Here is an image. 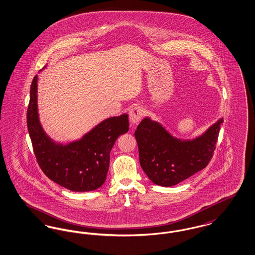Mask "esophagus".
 <instances>
[{
	"label": "esophagus",
	"instance_id": "esophagus-1",
	"mask_svg": "<svg viewBox=\"0 0 255 255\" xmlns=\"http://www.w3.org/2000/svg\"><path fill=\"white\" fill-rule=\"evenodd\" d=\"M143 110L140 107H133L129 112V120L132 125H135L142 118Z\"/></svg>",
	"mask_w": 255,
	"mask_h": 255
}]
</instances>
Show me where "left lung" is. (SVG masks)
Returning <instances> with one entry per match:
<instances>
[{"label":"left lung","instance_id":"obj_1","mask_svg":"<svg viewBox=\"0 0 255 255\" xmlns=\"http://www.w3.org/2000/svg\"><path fill=\"white\" fill-rule=\"evenodd\" d=\"M223 118L193 139L177 138L159 122L144 118L136 127L139 162L153 183L171 187L201 171L215 149Z\"/></svg>","mask_w":255,"mask_h":255}]
</instances>
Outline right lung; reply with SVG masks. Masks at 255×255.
<instances>
[{"label":"right lung","instance_id":"right-lung-1","mask_svg":"<svg viewBox=\"0 0 255 255\" xmlns=\"http://www.w3.org/2000/svg\"><path fill=\"white\" fill-rule=\"evenodd\" d=\"M27 128L37 161L45 175L72 192H90L105 182L110 152L118 137L128 132L129 121L127 114L107 118L79 139L56 141L40 122L36 75L31 83Z\"/></svg>","mask_w":255,"mask_h":255}]
</instances>
